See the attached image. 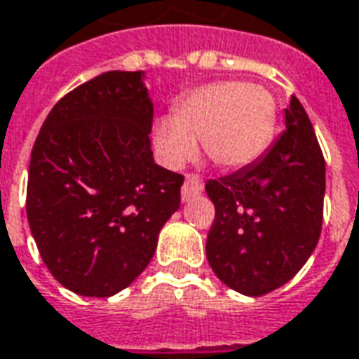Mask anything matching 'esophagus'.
I'll return each instance as SVG.
<instances>
[{
    "instance_id": "1",
    "label": "esophagus",
    "mask_w": 359,
    "mask_h": 359,
    "mask_svg": "<svg viewBox=\"0 0 359 359\" xmlns=\"http://www.w3.org/2000/svg\"><path fill=\"white\" fill-rule=\"evenodd\" d=\"M202 190H204V182L202 179L198 177V175H188L187 180H184V184H182V200L187 202L192 196H198V194H202Z\"/></svg>"
}]
</instances>
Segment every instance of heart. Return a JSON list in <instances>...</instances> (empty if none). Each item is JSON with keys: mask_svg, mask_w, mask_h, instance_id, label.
<instances>
[{"mask_svg": "<svg viewBox=\"0 0 359 359\" xmlns=\"http://www.w3.org/2000/svg\"><path fill=\"white\" fill-rule=\"evenodd\" d=\"M274 124L276 102L270 91L243 81H219L180 97L172 118L155 124L154 144L161 161L172 169L196 155L198 140L214 165L239 169L266 151Z\"/></svg>", "mask_w": 359, "mask_h": 359, "instance_id": "heart-1", "label": "heart"}]
</instances>
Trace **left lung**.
Listing matches in <instances>:
<instances>
[{
  "mask_svg": "<svg viewBox=\"0 0 359 359\" xmlns=\"http://www.w3.org/2000/svg\"><path fill=\"white\" fill-rule=\"evenodd\" d=\"M205 192L215 205L205 257L223 284L258 297L290 282L319 243L325 200V157L302 102L292 97L266 154Z\"/></svg>",
  "mask_w": 359,
  "mask_h": 359,
  "instance_id": "1",
  "label": "left lung"
}]
</instances>
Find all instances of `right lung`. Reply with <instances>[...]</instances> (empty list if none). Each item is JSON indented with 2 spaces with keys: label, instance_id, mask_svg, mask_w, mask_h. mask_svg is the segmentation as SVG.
Returning a JSON list of instances; mask_svg holds the SVG:
<instances>
[{
  "label": "right lung",
  "instance_id": "obj_1",
  "mask_svg": "<svg viewBox=\"0 0 359 359\" xmlns=\"http://www.w3.org/2000/svg\"><path fill=\"white\" fill-rule=\"evenodd\" d=\"M144 72H107L50 110L29 165L27 217L60 284L110 297L142 274L184 177L154 161Z\"/></svg>",
  "mask_w": 359,
  "mask_h": 359
}]
</instances>
